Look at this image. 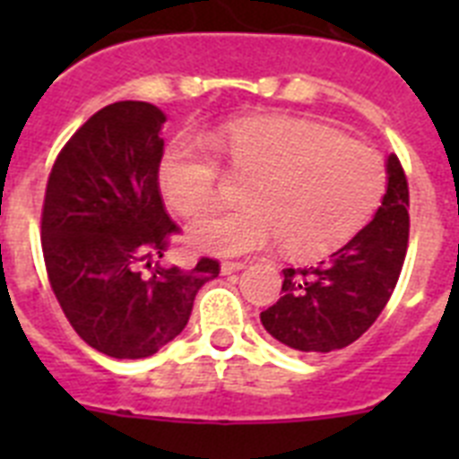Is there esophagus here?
<instances>
[{
  "label": "esophagus",
  "instance_id": "1",
  "mask_svg": "<svg viewBox=\"0 0 459 459\" xmlns=\"http://www.w3.org/2000/svg\"><path fill=\"white\" fill-rule=\"evenodd\" d=\"M221 269H222V273L230 275V273H237V271L246 269V264H243V262H222Z\"/></svg>",
  "mask_w": 459,
  "mask_h": 459
}]
</instances>
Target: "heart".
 Here are the masks:
<instances>
[{"label":"heart","instance_id":"1","mask_svg":"<svg viewBox=\"0 0 459 459\" xmlns=\"http://www.w3.org/2000/svg\"><path fill=\"white\" fill-rule=\"evenodd\" d=\"M213 152L179 142L168 149L158 181L169 206L202 218L221 202L222 170L248 181L246 206L200 222L195 246L248 255L280 238L290 257L315 259L354 238L386 190V168L366 142L294 117H250L206 137Z\"/></svg>","mask_w":459,"mask_h":459}]
</instances>
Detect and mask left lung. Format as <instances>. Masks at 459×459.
Listing matches in <instances>:
<instances>
[{
    "instance_id": "8db88e82",
    "label": "left lung",
    "mask_w": 459,
    "mask_h": 459,
    "mask_svg": "<svg viewBox=\"0 0 459 459\" xmlns=\"http://www.w3.org/2000/svg\"><path fill=\"white\" fill-rule=\"evenodd\" d=\"M386 168L388 188L377 216L317 266L282 271V296L259 315L266 331L291 350H342L386 307L409 246L407 174L397 156H388Z\"/></svg>"
}]
</instances>
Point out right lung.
I'll return each instance as SVG.
<instances>
[{"label": "right lung", "mask_w": 459, "mask_h": 459, "mask_svg": "<svg viewBox=\"0 0 459 459\" xmlns=\"http://www.w3.org/2000/svg\"><path fill=\"white\" fill-rule=\"evenodd\" d=\"M156 105H105L56 156L40 211L48 280L75 333L112 359L156 354L188 324L195 294L221 273L200 257L195 269L160 266L179 225L165 209Z\"/></svg>", "instance_id": "obj_1"}]
</instances>
